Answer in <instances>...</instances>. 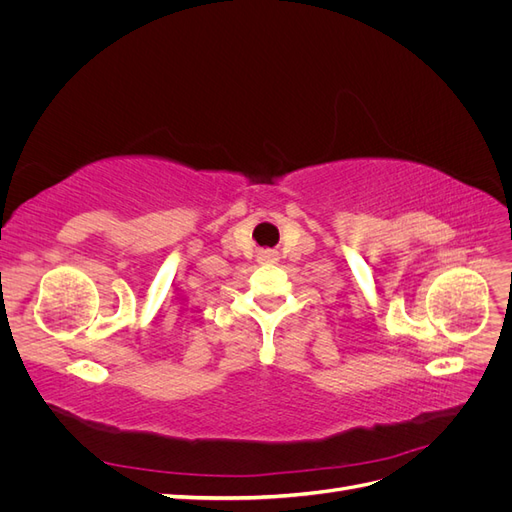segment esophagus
I'll return each instance as SVG.
<instances>
[{
    "mask_svg": "<svg viewBox=\"0 0 512 512\" xmlns=\"http://www.w3.org/2000/svg\"><path fill=\"white\" fill-rule=\"evenodd\" d=\"M260 260H265V262H273L275 260V254L273 252H260Z\"/></svg>",
    "mask_w": 512,
    "mask_h": 512,
    "instance_id": "34e87169",
    "label": "esophagus"
}]
</instances>
